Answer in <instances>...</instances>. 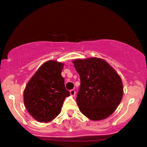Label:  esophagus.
<instances>
[{
  "label": "esophagus",
  "instance_id": "34e87169",
  "mask_svg": "<svg viewBox=\"0 0 147 147\" xmlns=\"http://www.w3.org/2000/svg\"><path fill=\"white\" fill-rule=\"evenodd\" d=\"M69 92H70V95H72V96H75V93H76V92H75V90H74V89L70 90V91H69Z\"/></svg>",
  "mask_w": 147,
  "mask_h": 147
}]
</instances>
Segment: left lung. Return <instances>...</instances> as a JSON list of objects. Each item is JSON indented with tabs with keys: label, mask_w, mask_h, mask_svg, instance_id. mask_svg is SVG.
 <instances>
[{
	"label": "left lung",
	"mask_w": 147,
	"mask_h": 147,
	"mask_svg": "<svg viewBox=\"0 0 147 147\" xmlns=\"http://www.w3.org/2000/svg\"><path fill=\"white\" fill-rule=\"evenodd\" d=\"M80 78L76 101L80 111L92 121L110 116L123 97L120 76L105 60L93 57L73 61Z\"/></svg>",
	"instance_id": "1"
}]
</instances>
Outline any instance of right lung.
<instances>
[{"instance_id": "1", "label": "right lung", "mask_w": 147, "mask_h": 147, "mask_svg": "<svg viewBox=\"0 0 147 147\" xmlns=\"http://www.w3.org/2000/svg\"><path fill=\"white\" fill-rule=\"evenodd\" d=\"M63 66L57 61L45 62L26 86L24 105L38 121L47 123L55 119L61 112L65 98L70 95L61 75Z\"/></svg>"}]
</instances>
